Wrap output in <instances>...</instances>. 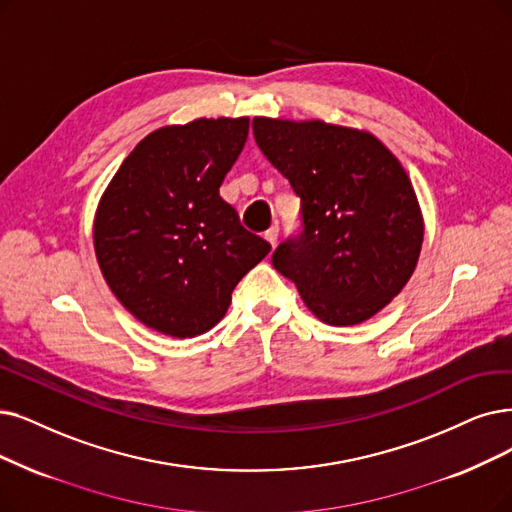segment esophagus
Segmentation results:
<instances>
[{
    "instance_id": "34e87169",
    "label": "esophagus",
    "mask_w": 512,
    "mask_h": 512,
    "mask_svg": "<svg viewBox=\"0 0 512 512\" xmlns=\"http://www.w3.org/2000/svg\"><path fill=\"white\" fill-rule=\"evenodd\" d=\"M264 239H267L273 248L277 245V239H279V229L277 227H271L267 233H264Z\"/></svg>"
}]
</instances>
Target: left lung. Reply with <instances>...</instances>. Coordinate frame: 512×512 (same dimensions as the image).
<instances>
[{
	"mask_svg": "<svg viewBox=\"0 0 512 512\" xmlns=\"http://www.w3.org/2000/svg\"><path fill=\"white\" fill-rule=\"evenodd\" d=\"M256 145L300 197L304 231L273 267L327 325L378 315L416 271L424 216L401 161L372 132L254 117Z\"/></svg>",
	"mask_w": 512,
	"mask_h": 512,
	"instance_id": "left-lung-1",
	"label": "left lung"
}]
</instances>
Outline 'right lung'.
Here are the masks:
<instances>
[{"instance_id":"obj_1","label":"right lung","mask_w":512,"mask_h":512,"mask_svg":"<svg viewBox=\"0 0 512 512\" xmlns=\"http://www.w3.org/2000/svg\"><path fill=\"white\" fill-rule=\"evenodd\" d=\"M250 117H197L142 138L94 214V252L115 298L140 323L193 338L227 315L239 279L271 252L218 193Z\"/></svg>"}]
</instances>
